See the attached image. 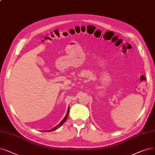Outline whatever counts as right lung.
<instances>
[{
	"mask_svg": "<svg viewBox=\"0 0 155 155\" xmlns=\"http://www.w3.org/2000/svg\"><path fill=\"white\" fill-rule=\"evenodd\" d=\"M69 110H70V107H68V111H67V113H66V117L63 118V120L61 121V122H60V124H59V125H58L57 126H56L55 127H54L53 129H51V130H47V131H45V132H51V131H54V130H56L57 129H58V128H59L60 127H61L64 122H65V121L66 120V119H67V118H68V114H69Z\"/></svg>",
	"mask_w": 155,
	"mask_h": 155,
	"instance_id": "add662e5",
	"label": "right lung"
}]
</instances>
